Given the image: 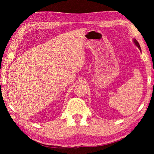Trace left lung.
Listing matches in <instances>:
<instances>
[{
  "label": "left lung",
  "instance_id": "1",
  "mask_svg": "<svg viewBox=\"0 0 154 154\" xmlns=\"http://www.w3.org/2000/svg\"><path fill=\"white\" fill-rule=\"evenodd\" d=\"M133 42H134V45H136L138 48H139V49H140V51H141V49H140V45H139V43H138V41L136 40V39H133Z\"/></svg>",
  "mask_w": 154,
  "mask_h": 154
}]
</instances>
